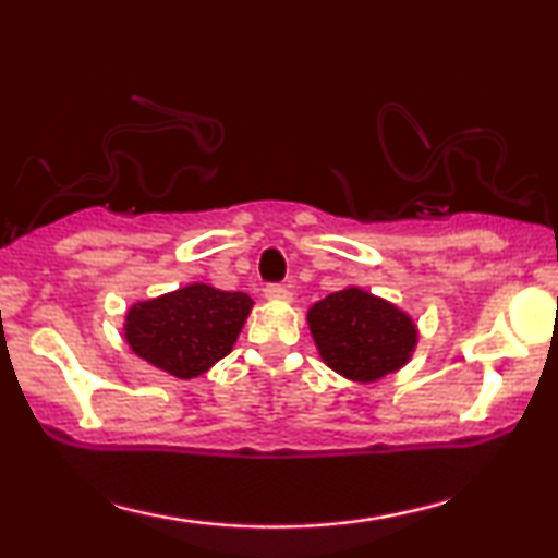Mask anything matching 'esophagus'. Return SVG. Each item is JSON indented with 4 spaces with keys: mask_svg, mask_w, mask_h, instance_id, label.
<instances>
[{
    "mask_svg": "<svg viewBox=\"0 0 558 558\" xmlns=\"http://www.w3.org/2000/svg\"><path fill=\"white\" fill-rule=\"evenodd\" d=\"M264 296H266V300H271V302H289V300H292V289L284 287V284H266Z\"/></svg>",
    "mask_w": 558,
    "mask_h": 558,
    "instance_id": "34e87169",
    "label": "esophagus"
}]
</instances>
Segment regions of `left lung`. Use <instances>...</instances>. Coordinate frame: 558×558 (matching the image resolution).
I'll list each match as a JSON object with an SVG mask.
<instances>
[{
    "label": "left lung",
    "mask_w": 558,
    "mask_h": 558,
    "mask_svg": "<svg viewBox=\"0 0 558 558\" xmlns=\"http://www.w3.org/2000/svg\"><path fill=\"white\" fill-rule=\"evenodd\" d=\"M307 323L323 361L340 376L361 384L407 365L418 340L407 312L357 287L340 289L312 304Z\"/></svg>",
    "instance_id": "obj_1"
}]
</instances>
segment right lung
<instances>
[{
	"label": "right lung",
	"mask_w": 558,
	"mask_h": 558,
	"mask_svg": "<svg viewBox=\"0 0 558 558\" xmlns=\"http://www.w3.org/2000/svg\"><path fill=\"white\" fill-rule=\"evenodd\" d=\"M254 300L190 284L157 300L136 302L126 312L129 348L174 378H195L233 350Z\"/></svg>",
	"instance_id": "right-lung-1"
}]
</instances>
